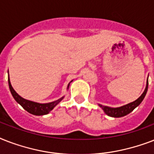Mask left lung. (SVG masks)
Listing matches in <instances>:
<instances>
[{"label": "left lung", "mask_w": 154, "mask_h": 154, "mask_svg": "<svg viewBox=\"0 0 154 154\" xmlns=\"http://www.w3.org/2000/svg\"><path fill=\"white\" fill-rule=\"evenodd\" d=\"M148 79L146 82V89L144 90L143 94H141V96L139 97L137 99L136 101L130 102L127 105H122L121 107H117V108H112L109 107V106H105V105H102L101 104H98V105L103 109V111L105 112V114H107L108 116L112 117H124L125 115L129 114V112H131L136 107H137L141 101H143V99L145 98V97L146 95L147 90H148Z\"/></svg>", "instance_id": "obj_1"}]
</instances>
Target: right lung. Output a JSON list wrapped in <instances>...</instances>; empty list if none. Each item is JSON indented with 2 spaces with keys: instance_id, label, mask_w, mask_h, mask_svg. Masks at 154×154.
Returning <instances> with one entry per match:
<instances>
[{
  "instance_id": "right-lung-1",
  "label": "right lung",
  "mask_w": 154,
  "mask_h": 154,
  "mask_svg": "<svg viewBox=\"0 0 154 154\" xmlns=\"http://www.w3.org/2000/svg\"><path fill=\"white\" fill-rule=\"evenodd\" d=\"M8 86H9V89L12 95H13V98L15 99V101L20 105L23 107L24 109H25L27 112H29L31 114L36 115V116H42V115H45L48 114L50 111L54 109L56 105H58L60 101H62L63 98L65 97V96H63L62 97L57 99V101H52L49 103H38L35 102V101H29L27 99L23 98L22 97H20L17 92L13 89L12 85H11L10 79H9V75L8 77ZM72 82V80L69 83L67 86V89H69L70 83Z\"/></svg>"
}]
</instances>
